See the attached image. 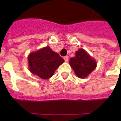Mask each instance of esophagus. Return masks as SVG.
<instances>
[{
    "label": "esophagus",
    "mask_w": 121,
    "mask_h": 121,
    "mask_svg": "<svg viewBox=\"0 0 121 121\" xmlns=\"http://www.w3.org/2000/svg\"><path fill=\"white\" fill-rule=\"evenodd\" d=\"M64 60L65 61V62H67L68 61V56H66L64 57Z\"/></svg>",
    "instance_id": "34e87169"
}]
</instances>
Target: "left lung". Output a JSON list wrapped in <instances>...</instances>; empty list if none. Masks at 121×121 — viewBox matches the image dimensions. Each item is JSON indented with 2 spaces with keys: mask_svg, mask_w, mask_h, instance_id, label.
Listing matches in <instances>:
<instances>
[{
  "mask_svg": "<svg viewBox=\"0 0 121 121\" xmlns=\"http://www.w3.org/2000/svg\"><path fill=\"white\" fill-rule=\"evenodd\" d=\"M70 65L76 75L80 78H83L95 69L97 62L85 50L79 49L75 52V56L70 58Z\"/></svg>",
  "mask_w": 121,
  "mask_h": 121,
  "instance_id": "left-lung-1",
  "label": "left lung"
}]
</instances>
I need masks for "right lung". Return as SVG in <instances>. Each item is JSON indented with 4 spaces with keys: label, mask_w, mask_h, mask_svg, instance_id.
I'll return each instance as SVG.
<instances>
[{
    "label": "right lung",
    "mask_w": 121,
    "mask_h": 121,
    "mask_svg": "<svg viewBox=\"0 0 121 121\" xmlns=\"http://www.w3.org/2000/svg\"><path fill=\"white\" fill-rule=\"evenodd\" d=\"M63 62L64 60L49 46L32 52L28 56L30 72L44 80L51 78Z\"/></svg>",
    "instance_id": "add662e5"
}]
</instances>
